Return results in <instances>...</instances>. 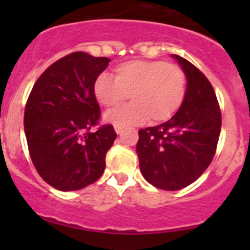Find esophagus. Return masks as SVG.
Listing matches in <instances>:
<instances>
[{"label":"esophagus","instance_id":"esophagus-1","mask_svg":"<svg viewBox=\"0 0 250 250\" xmlns=\"http://www.w3.org/2000/svg\"><path fill=\"white\" fill-rule=\"evenodd\" d=\"M115 131H116V134H121V132H123V130H124V127L123 126H119V125H115Z\"/></svg>","mask_w":250,"mask_h":250}]
</instances>
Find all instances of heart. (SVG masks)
Instances as JSON below:
<instances>
[{
  "label": "heart",
  "mask_w": 250,
  "mask_h": 250,
  "mask_svg": "<svg viewBox=\"0 0 250 250\" xmlns=\"http://www.w3.org/2000/svg\"><path fill=\"white\" fill-rule=\"evenodd\" d=\"M95 99L114 109L130 95L132 103L109 112L105 119L114 125L130 126L150 118L154 124L171 119L187 96V75L182 67L161 60H132L114 70V80L101 74L92 86Z\"/></svg>",
  "instance_id": "obj_1"
}]
</instances>
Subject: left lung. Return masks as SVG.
Segmentation results:
<instances>
[{
	"label": "left lung",
	"instance_id": "8db88e82",
	"mask_svg": "<svg viewBox=\"0 0 250 250\" xmlns=\"http://www.w3.org/2000/svg\"><path fill=\"white\" fill-rule=\"evenodd\" d=\"M187 75V96L167 123L139 130L136 152L143 176L163 190L190 185L210 165L222 114L213 86L188 60L173 55Z\"/></svg>",
	"mask_w": 250,
	"mask_h": 250
}]
</instances>
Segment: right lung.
Instances as JSON below:
<instances>
[{
  "label": "right lung",
  "mask_w": 250,
  "mask_h": 250,
  "mask_svg": "<svg viewBox=\"0 0 250 250\" xmlns=\"http://www.w3.org/2000/svg\"><path fill=\"white\" fill-rule=\"evenodd\" d=\"M109 62L86 52L67 55L39 77L28 96L23 125L31 160L57 190L83 189L105 170L116 132L112 125L90 129L100 118L92 86Z\"/></svg>",
  "instance_id": "1"
}]
</instances>
